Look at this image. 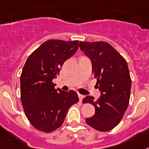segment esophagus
Here are the masks:
<instances>
[{
  "instance_id": "1",
  "label": "esophagus",
  "mask_w": 149,
  "mask_h": 149,
  "mask_svg": "<svg viewBox=\"0 0 149 149\" xmlns=\"http://www.w3.org/2000/svg\"><path fill=\"white\" fill-rule=\"evenodd\" d=\"M78 97H79V100H80V101H81L82 100L84 99V96H83V95H82V94H78Z\"/></svg>"
}]
</instances>
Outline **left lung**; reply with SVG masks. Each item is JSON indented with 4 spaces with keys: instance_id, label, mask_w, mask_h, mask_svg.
<instances>
[{
    "instance_id": "obj_1",
    "label": "left lung",
    "mask_w": 149,
    "mask_h": 149,
    "mask_svg": "<svg viewBox=\"0 0 149 149\" xmlns=\"http://www.w3.org/2000/svg\"><path fill=\"white\" fill-rule=\"evenodd\" d=\"M79 45L91 60L96 86L101 92L97 100L91 96L82 100L95 108V114L86 123L97 131L107 132L120 123L130 103L132 80L127 62L106 42H80Z\"/></svg>"
}]
</instances>
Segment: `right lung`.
I'll list each match as a JSON object with an SVG mask.
<instances>
[{"instance_id": "1", "label": "right lung", "mask_w": 149, "mask_h": 149, "mask_svg": "<svg viewBox=\"0 0 149 149\" xmlns=\"http://www.w3.org/2000/svg\"><path fill=\"white\" fill-rule=\"evenodd\" d=\"M78 41L49 39L28 57L20 75V98L32 126L51 132L63 124L70 107L78 102L74 91L55 89L52 80L64 62L75 54Z\"/></svg>"}]
</instances>
